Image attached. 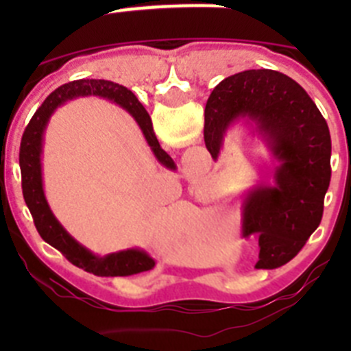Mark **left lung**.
I'll list each match as a JSON object with an SVG mask.
<instances>
[{
    "mask_svg": "<svg viewBox=\"0 0 351 351\" xmlns=\"http://www.w3.org/2000/svg\"><path fill=\"white\" fill-rule=\"evenodd\" d=\"M204 141L218 160L235 125L267 147L271 167L241 195L243 235H258L256 269L281 267L308 243L324 216L330 184L327 121L293 79L276 70H246L226 77L206 104Z\"/></svg>",
    "mask_w": 351,
    "mask_h": 351,
    "instance_id": "8db88e82",
    "label": "left lung"
}]
</instances>
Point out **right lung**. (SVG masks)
Returning <instances> with one entry per match:
<instances>
[{"label":"right lung","instance_id":"1","mask_svg":"<svg viewBox=\"0 0 351 351\" xmlns=\"http://www.w3.org/2000/svg\"><path fill=\"white\" fill-rule=\"evenodd\" d=\"M80 96H98V98L108 100L110 104L126 110L141 128L158 163L172 172L178 170L176 161L161 149L160 142L154 135L153 123H151L147 110L128 88L104 79H80L63 84L56 91H52L45 98V101L36 108V112L33 114L24 130L23 141H21V151H19V165H21V178H23L21 182H23L24 200L33 216V223L45 243L61 251V255L68 262L77 265L79 269H84L86 272L114 278V276H133L138 272L151 271L156 265V260L141 247H128V250H121L104 256L95 255L93 251H89L88 247L82 246L79 241H75L68 234L66 228L58 221L49 206L45 190H43L42 170L45 130H47L52 114L58 108L63 107L68 101L80 98Z\"/></svg>","mask_w":351,"mask_h":351}]
</instances>
